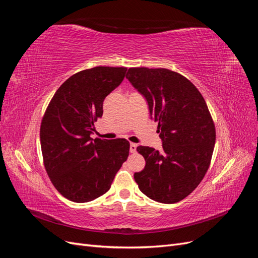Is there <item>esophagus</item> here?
<instances>
[{"label": "esophagus", "mask_w": 258, "mask_h": 258, "mask_svg": "<svg viewBox=\"0 0 258 258\" xmlns=\"http://www.w3.org/2000/svg\"><path fill=\"white\" fill-rule=\"evenodd\" d=\"M137 144L136 143H130V153H136L137 152Z\"/></svg>", "instance_id": "esophagus-1"}]
</instances>
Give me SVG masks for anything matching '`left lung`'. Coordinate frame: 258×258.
I'll return each instance as SVG.
<instances>
[{
  "label": "left lung",
  "mask_w": 258,
  "mask_h": 258,
  "mask_svg": "<svg viewBox=\"0 0 258 258\" xmlns=\"http://www.w3.org/2000/svg\"><path fill=\"white\" fill-rule=\"evenodd\" d=\"M126 79L145 98L162 141L160 152L138 146L146 163L135 179L148 198L175 204L196 188L209 169L215 145L212 117L199 90L171 70L130 68Z\"/></svg>",
  "instance_id": "8db88e82"
}]
</instances>
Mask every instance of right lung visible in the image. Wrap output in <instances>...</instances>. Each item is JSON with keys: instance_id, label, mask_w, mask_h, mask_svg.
Returning a JSON list of instances; mask_svg holds the SVG:
<instances>
[{"instance_id": "obj_1", "label": "right lung", "mask_w": 258, "mask_h": 258, "mask_svg": "<svg viewBox=\"0 0 258 258\" xmlns=\"http://www.w3.org/2000/svg\"><path fill=\"white\" fill-rule=\"evenodd\" d=\"M127 68L96 67L72 75L54 93L41 124L44 166L67 199L83 204L102 196L127 160L126 139H91L103 101L118 87Z\"/></svg>"}]
</instances>
